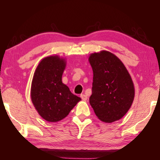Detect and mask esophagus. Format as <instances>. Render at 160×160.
I'll use <instances>...</instances> for the list:
<instances>
[{"mask_svg":"<svg viewBox=\"0 0 160 160\" xmlns=\"http://www.w3.org/2000/svg\"><path fill=\"white\" fill-rule=\"evenodd\" d=\"M80 98H82V100H84V101L87 100V96H86V95H84V94H81L80 95Z\"/></svg>","mask_w":160,"mask_h":160,"instance_id":"1","label":"esophagus"}]
</instances>
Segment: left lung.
Segmentation results:
<instances>
[{
	"instance_id": "obj_1",
	"label": "left lung",
	"mask_w": 160,
	"mask_h": 160,
	"mask_svg": "<svg viewBox=\"0 0 160 160\" xmlns=\"http://www.w3.org/2000/svg\"><path fill=\"white\" fill-rule=\"evenodd\" d=\"M89 61L93 73L91 106L101 121L111 123L119 120L134 100L130 74L122 61L107 51L91 53Z\"/></svg>"
}]
</instances>
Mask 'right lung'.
I'll return each instance as SVG.
<instances>
[{"label":"right lung","mask_w":160,"mask_h":160,"mask_svg":"<svg viewBox=\"0 0 160 160\" xmlns=\"http://www.w3.org/2000/svg\"><path fill=\"white\" fill-rule=\"evenodd\" d=\"M66 65L62 57L47 56L40 60L33 73L31 99L38 114L47 122L62 120L81 100L62 82Z\"/></svg>","instance_id":"add662e5"}]
</instances>
